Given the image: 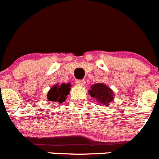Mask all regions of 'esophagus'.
Returning a JSON list of instances; mask_svg holds the SVG:
<instances>
[{
  "label": "esophagus",
  "mask_w": 159,
  "mask_h": 159,
  "mask_svg": "<svg viewBox=\"0 0 159 159\" xmlns=\"http://www.w3.org/2000/svg\"><path fill=\"white\" fill-rule=\"evenodd\" d=\"M76 84L79 86H84L85 84V81L84 80H81V81H77Z\"/></svg>",
  "instance_id": "esophagus-1"
}]
</instances>
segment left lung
<instances>
[{
  "label": "left lung",
  "instance_id": "obj_1",
  "mask_svg": "<svg viewBox=\"0 0 159 159\" xmlns=\"http://www.w3.org/2000/svg\"><path fill=\"white\" fill-rule=\"evenodd\" d=\"M88 93L101 106H108L114 100V93L110 88L103 83H98L91 85Z\"/></svg>",
  "mask_w": 159,
  "mask_h": 159
}]
</instances>
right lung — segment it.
<instances>
[{"label":"right lung","mask_w":159,"mask_h":159,"mask_svg":"<svg viewBox=\"0 0 159 159\" xmlns=\"http://www.w3.org/2000/svg\"><path fill=\"white\" fill-rule=\"evenodd\" d=\"M71 90V83H62L61 84L53 85L48 92L47 99L51 104L61 103L67 99V96L69 94Z\"/></svg>","instance_id":"right-lung-1"}]
</instances>
